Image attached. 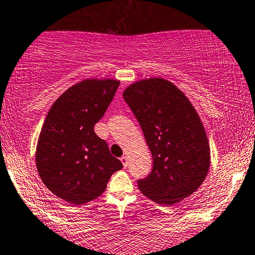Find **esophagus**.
I'll use <instances>...</instances> for the list:
<instances>
[{"mask_svg": "<svg viewBox=\"0 0 255 255\" xmlns=\"http://www.w3.org/2000/svg\"><path fill=\"white\" fill-rule=\"evenodd\" d=\"M121 162H122V165H124V167H125V168H126V167H127L128 166V157L127 156H121Z\"/></svg>", "mask_w": 255, "mask_h": 255, "instance_id": "34e87169", "label": "esophagus"}]
</instances>
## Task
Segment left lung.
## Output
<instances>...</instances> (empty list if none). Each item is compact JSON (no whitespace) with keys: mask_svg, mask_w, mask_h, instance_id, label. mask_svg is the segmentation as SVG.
Wrapping results in <instances>:
<instances>
[{"mask_svg":"<svg viewBox=\"0 0 255 255\" xmlns=\"http://www.w3.org/2000/svg\"><path fill=\"white\" fill-rule=\"evenodd\" d=\"M153 156V169L137 187L160 205H173L204 182L211 150L204 125L186 95L161 77L141 80L124 92Z\"/></svg>","mask_w":255,"mask_h":255,"instance_id":"8db88e82","label":"left lung"}]
</instances>
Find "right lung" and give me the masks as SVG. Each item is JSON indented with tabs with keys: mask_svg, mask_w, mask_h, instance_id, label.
<instances>
[{
	"mask_svg": "<svg viewBox=\"0 0 255 255\" xmlns=\"http://www.w3.org/2000/svg\"><path fill=\"white\" fill-rule=\"evenodd\" d=\"M118 80L87 79L66 90L51 106L36 147V167L51 193L72 205L92 201L120 170L108 144L94 131L114 99Z\"/></svg>",
	"mask_w": 255,
	"mask_h": 255,
	"instance_id": "add662e5",
	"label": "right lung"
}]
</instances>
